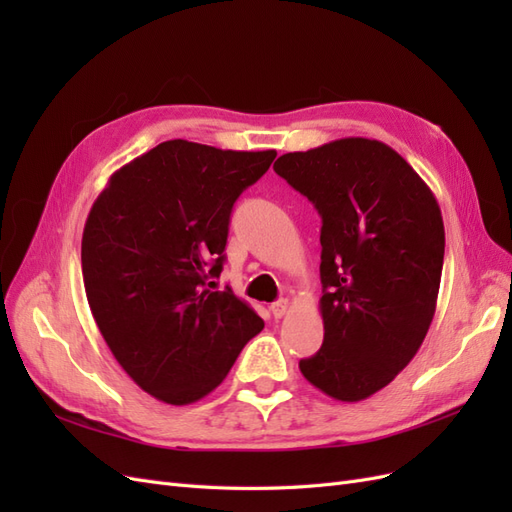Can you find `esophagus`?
<instances>
[{"label": "esophagus", "mask_w": 512, "mask_h": 512, "mask_svg": "<svg viewBox=\"0 0 512 512\" xmlns=\"http://www.w3.org/2000/svg\"><path fill=\"white\" fill-rule=\"evenodd\" d=\"M271 314L275 316V318H282L286 312H288V301L286 299H280V301H275V303H271Z\"/></svg>", "instance_id": "obj_1"}]
</instances>
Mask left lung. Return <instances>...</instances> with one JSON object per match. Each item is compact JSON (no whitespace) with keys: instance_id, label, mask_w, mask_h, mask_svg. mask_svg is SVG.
Wrapping results in <instances>:
<instances>
[{"instance_id":"1","label":"left lung","mask_w":512,"mask_h":512,"mask_svg":"<svg viewBox=\"0 0 512 512\" xmlns=\"http://www.w3.org/2000/svg\"><path fill=\"white\" fill-rule=\"evenodd\" d=\"M273 170L322 218L324 342L301 374L337 401L367 399L414 359L436 314L438 200L395 149L361 136L284 153Z\"/></svg>"}]
</instances>
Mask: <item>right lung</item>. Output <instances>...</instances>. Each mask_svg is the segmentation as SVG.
Instances as JSON below:
<instances>
[{"label": "right lung", "instance_id": "obj_1", "mask_svg": "<svg viewBox=\"0 0 512 512\" xmlns=\"http://www.w3.org/2000/svg\"><path fill=\"white\" fill-rule=\"evenodd\" d=\"M275 156L175 138L121 166L87 215L91 314L123 371L164 404L209 395L265 327L209 280L222 273L232 205Z\"/></svg>", "mask_w": 512, "mask_h": 512}]
</instances>
